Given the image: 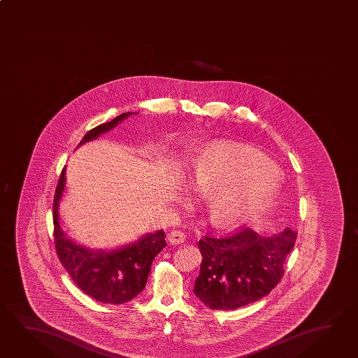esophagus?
Listing matches in <instances>:
<instances>
[{
	"mask_svg": "<svg viewBox=\"0 0 358 358\" xmlns=\"http://www.w3.org/2000/svg\"><path fill=\"white\" fill-rule=\"evenodd\" d=\"M185 240V234L179 230H173L171 232H169L168 241L171 245H176V244H180L184 243Z\"/></svg>",
	"mask_w": 358,
	"mask_h": 358,
	"instance_id": "34e87169",
	"label": "esophagus"
}]
</instances>
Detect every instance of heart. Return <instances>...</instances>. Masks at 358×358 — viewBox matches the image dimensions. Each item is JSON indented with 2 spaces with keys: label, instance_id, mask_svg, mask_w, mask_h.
<instances>
[{
  "label": "heart",
  "instance_id": "obj_1",
  "mask_svg": "<svg viewBox=\"0 0 358 358\" xmlns=\"http://www.w3.org/2000/svg\"><path fill=\"white\" fill-rule=\"evenodd\" d=\"M190 189L206 196L210 222L234 229L257 216L278 196L277 170L255 150L216 142L192 157L187 168Z\"/></svg>",
  "mask_w": 358,
  "mask_h": 358
}]
</instances>
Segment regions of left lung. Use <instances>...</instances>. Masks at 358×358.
<instances>
[{
  "label": "left lung",
  "mask_w": 358,
  "mask_h": 358,
  "mask_svg": "<svg viewBox=\"0 0 358 358\" xmlns=\"http://www.w3.org/2000/svg\"><path fill=\"white\" fill-rule=\"evenodd\" d=\"M296 236L291 229L268 238L250 229L226 238L204 236L198 241L202 263L194 294L212 310L258 301L280 283Z\"/></svg>",
  "instance_id": "1"
}]
</instances>
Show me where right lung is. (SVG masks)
Masks as SVG:
<instances>
[{"label":"right lung","instance_id":"1","mask_svg":"<svg viewBox=\"0 0 358 358\" xmlns=\"http://www.w3.org/2000/svg\"><path fill=\"white\" fill-rule=\"evenodd\" d=\"M134 113L120 114L114 120L92 128L85 142L98 138ZM66 188V166L62 169L53 201L55 244L58 259L71 280L84 294L103 303L120 305L131 301L143 291L155 257L166 246L164 230L148 234L137 241L114 250H92L67 238L59 226L58 204Z\"/></svg>","mask_w":358,"mask_h":358}]
</instances>
